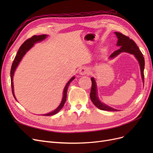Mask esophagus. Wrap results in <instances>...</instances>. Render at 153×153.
Listing matches in <instances>:
<instances>
[{
	"instance_id": "34e87169",
	"label": "esophagus",
	"mask_w": 153,
	"mask_h": 153,
	"mask_svg": "<svg viewBox=\"0 0 153 153\" xmlns=\"http://www.w3.org/2000/svg\"><path fill=\"white\" fill-rule=\"evenodd\" d=\"M78 73H79V74L81 75H87V74L89 73V69H87V68L82 67V68H80Z\"/></svg>"
}]
</instances>
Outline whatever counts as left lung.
<instances>
[{
	"mask_svg": "<svg viewBox=\"0 0 153 153\" xmlns=\"http://www.w3.org/2000/svg\"><path fill=\"white\" fill-rule=\"evenodd\" d=\"M114 33L116 35L118 39L117 42V47H119L120 48L116 51H115L114 53L111 54L108 59H113L122 52H126L130 54H133L137 59L138 63H139L141 76L143 83V82H144V80H143V79H144L143 70H144L145 61L144 58H143V55L141 53L139 48L137 47L136 43L134 42L132 39H129L128 37L124 36L118 32H115ZM91 80L92 81V87L90 93V98L92 102L94 103V105L97 108H98L100 110L107 111H117L118 110L110 107L108 105L101 102L100 100L98 95V89H97V85L94 78L92 77L91 78Z\"/></svg>",
	"mask_w": 153,
	"mask_h": 153,
	"instance_id": "obj_1",
	"label": "left lung"
}]
</instances>
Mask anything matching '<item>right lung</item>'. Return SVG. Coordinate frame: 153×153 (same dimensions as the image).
Instances as JSON below:
<instances>
[{"label":"right lung","instance_id":"1","mask_svg":"<svg viewBox=\"0 0 153 153\" xmlns=\"http://www.w3.org/2000/svg\"><path fill=\"white\" fill-rule=\"evenodd\" d=\"M48 37V35L47 34H43V35H39V36H32V38L28 39L27 40H26L25 42L23 43L21 47H20L19 50H18L17 54L16 55V57L14 59L13 62L11 66V87H12V92H13V95L14 96V98L17 101V100L16 99V97L15 95V93H14V85H13V76H14V73H15V71L16 70V68L18 67V64L20 62V61H22V58L24 57V55L26 54V53L28 52V51L33 47L35 43H39L41 41H43L44 39H45ZM75 78V76H73L70 80H69L68 83L66 84L65 87L64 89V91H63V96H62V100L61 101V103L59 105L58 107L55 109L53 111L51 112H49L48 114H43L42 115H45V116H49V115H52L54 114H56L57 113H58L60 110H61L63 106L65 103L66 101V98H67V91H68V88L70 84V83Z\"/></svg>","mask_w":153,"mask_h":153}]
</instances>
